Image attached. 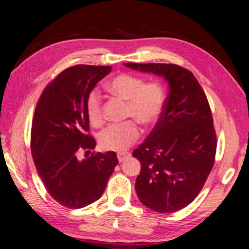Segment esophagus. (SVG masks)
Returning <instances> with one entry per match:
<instances>
[{
    "label": "esophagus",
    "instance_id": "esophagus-1",
    "mask_svg": "<svg viewBox=\"0 0 249 249\" xmlns=\"http://www.w3.org/2000/svg\"><path fill=\"white\" fill-rule=\"evenodd\" d=\"M130 157V153L129 152H119L118 153V159H119V162L122 163L124 162L125 160H127Z\"/></svg>",
    "mask_w": 249,
    "mask_h": 249
}]
</instances>
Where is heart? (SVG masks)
I'll return each mask as SVG.
<instances>
[{"label": "heart", "mask_w": 249, "mask_h": 249, "mask_svg": "<svg viewBox=\"0 0 249 249\" xmlns=\"http://www.w3.org/2000/svg\"><path fill=\"white\" fill-rule=\"evenodd\" d=\"M112 94L127 101L126 116L137 120L144 126L157 123L164 108V91L157 82L144 83V80L129 73L114 76L107 84ZM86 113L92 125L98 126L104 121L102 100L98 90H91L86 98ZM140 135L138 124L134 120L114 123L99 134L102 149L122 152L128 149Z\"/></svg>", "instance_id": "heart-1"}]
</instances>
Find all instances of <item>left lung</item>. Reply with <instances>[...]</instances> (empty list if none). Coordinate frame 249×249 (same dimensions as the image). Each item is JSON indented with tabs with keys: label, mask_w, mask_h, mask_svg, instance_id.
<instances>
[{
	"label": "left lung",
	"mask_w": 249,
	"mask_h": 249,
	"mask_svg": "<svg viewBox=\"0 0 249 249\" xmlns=\"http://www.w3.org/2000/svg\"><path fill=\"white\" fill-rule=\"evenodd\" d=\"M124 66L167 81L169 91L158 123L133 155L141 163L135 189L158 213H175L196 198L211 174L217 137L207 97L192 72L172 63Z\"/></svg>",
	"instance_id": "obj_1"
}]
</instances>
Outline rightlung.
I'll return each mask as SVG.
<instances>
[{
    "label": "right lung",
    "instance_id": "obj_1",
    "mask_svg": "<svg viewBox=\"0 0 249 249\" xmlns=\"http://www.w3.org/2000/svg\"><path fill=\"white\" fill-rule=\"evenodd\" d=\"M110 66L77 65L58 74L37 101L32 120L31 153L47 192L68 208H82L104 194L119 160L116 153H90L96 140L89 133L86 98Z\"/></svg>",
    "mask_w": 249,
    "mask_h": 249
}]
</instances>
